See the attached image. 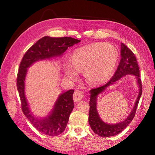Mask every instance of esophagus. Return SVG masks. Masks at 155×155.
<instances>
[{"label": "esophagus", "mask_w": 155, "mask_h": 155, "mask_svg": "<svg viewBox=\"0 0 155 155\" xmlns=\"http://www.w3.org/2000/svg\"><path fill=\"white\" fill-rule=\"evenodd\" d=\"M84 93L83 91L79 90H76L73 94V100L74 102H78L83 98Z\"/></svg>", "instance_id": "34e87169"}]
</instances>
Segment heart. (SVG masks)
I'll use <instances>...</instances> for the list:
<instances>
[{"instance_id":"heart-1","label":"heart","mask_w":155,"mask_h":155,"mask_svg":"<svg viewBox=\"0 0 155 155\" xmlns=\"http://www.w3.org/2000/svg\"><path fill=\"white\" fill-rule=\"evenodd\" d=\"M118 61L116 48L98 42L76 49L72 55V65L67 64L66 75L74 80L77 71H85V77L91 84L104 83L114 71Z\"/></svg>"}]
</instances>
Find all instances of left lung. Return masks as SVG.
Instances as JSON below:
<instances>
[{"label": "left lung", "instance_id": "obj_1", "mask_svg": "<svg viewBox=\"0 0 155 155\" xmlns=\"http://www.w3.org/2000/svg\"><path fill=\"white\" fill-rule=\"evenodd\" d=\"M120 47V61L113 77L103 86L93 88L89 91L91 95L88 123L93 132L100 137H108L117 135L118 133H121L130 123L135 115L138 104H139L141 94H142V84H141V79L140 78L139 67L135 56L124 43H121ZM127 74H133L136 77L137 83L139 87V94L132 111L127 118L120 123L116 124H106L101 119L97 111L96 104L98 94L103 92L107 87L113 85L117 81L121 79L122 77Z\"/></svg>", "mask_w": 155, "mask_h": 155}]
</instances>
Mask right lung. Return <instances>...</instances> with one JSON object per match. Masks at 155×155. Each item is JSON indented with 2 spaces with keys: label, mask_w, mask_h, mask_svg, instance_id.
Here are the masks:
<instances>
[{
  "label": "right lung",
  "mask_w": 155,
  "mask_h": 155,
  "mask_svg": "<svg viewBox=\"0 0 155 155\" xmlns=\"http://www.w3.org/2000/svg\"><path fill=\"white\" fill-rule=\"evenodd\" d=\"M80 42V40L71 37H44L28 49L20 64L16 84L22 112L39 132L46 135L58 136L65 130L69 116L74 107L72 98L74 90L67 91L59 95L53 108L47 117H36L31 113L25 93L27 68L37 61L61 57L68 47Z\"/></svg>",
  "instance_id": "add662e5"
}]
</instances>
